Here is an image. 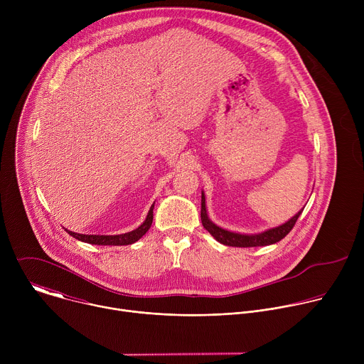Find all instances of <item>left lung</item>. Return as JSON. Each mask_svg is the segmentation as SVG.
Instances as JSON below:
<instances>
[{
    "mask_svg": "<svg viewBox=\"0 0 364 364\" xmlns=\"http://www.w3.org/2000/svg\"><path fill=\"white\" fill-rule=\"evenodd\" d=\"M301 212H302V209L294 218H291L288 222H285L277 228L268 229L265 232H261V233H252V235L236 233V232L223 229L210 220V218H209V215H207V210H205V196L201 191V223H203L204 229L209 232L218 242L228 245V246L253 247V246L274 245V243L279 242L281 239H284L291 232V229L294 228Z\"/></svg>",
    "mask_w": 364,
    "mask_h": 364,
    "instance_id": "left-lung-1",
    "label": "left lung"
}]
</instances>
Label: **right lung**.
Returning <instances> with one entry per match:
<instances>
[{"mask_svg": "<svg viewBox=\"0 0 364 364\" xmlns=\"http://www.w3.org/2000/svg\"><path fill=\"white\" fill-rule=\"evenodd\" d=\"M155 204V203H154ZM154 204L149 207V212L144 220V223L141 226H138L136 229H134L132 232L128 233H122V235H80V233H75L66 229V232L73 236L75 239L85 242V243H90V245H102V246H124V245H132L136 240H139L151 228L152 225V210H154Z\"/></svg>", "mask_w": 364, "mask_h": 364, "instance_id": "right-lung-1", "label": "right lung"}]
</instances>
